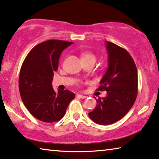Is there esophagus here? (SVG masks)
Here are the masks:
<instances>
[{
    "label": "esophagus",
    "mask_w": 159,
    "mask_h": 159,
    "mask_svg": "<svg viewBox=\"0 0 159 159\" xmlns=\"http://www.w3.org/2000/svg\"><path fill=\"white\" fill-rule=\"evenodd\" d=\"M77 98H82V99H84V98H87V96L83 95H80V94H77Z\"/></svg>",
    "instance_id": "obj_1"
}]
</instances>
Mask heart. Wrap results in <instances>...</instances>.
Returning a JSON list of instances; mask_svg holds the SVG:
<instances>
[{"label": "heart", "mask_w": 159, "mask_h": 159, "mask_svg": "<svg viewBox=\"0 0 159 159\" xmlns=\"http://www.w3.org/2000/svg\"><path fill=\"white\" fill-rule=\"evenodd\" d=\"M82 61H96V56L93 53L88 51L82 52L80 54Z\"/></svg>", "instance_id": "1"}]
</instances>
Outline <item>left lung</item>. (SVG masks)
<instances>
[{
  "mask_svg": "<svg viewBox=\"0 0 159 159\" xmlns=\"http://www.w3.org/2000/svg\"><path fill=\"white\" fill-rule=\"evenodd\" d=\"M108 68L100 80L98 90H106L89 112V118L100 125H110L123 118L134 104L138 93V72L133 59L125 49L106 41Z\"/></svg>",
  "mask_w": 159,
  "mask_h": 159,
  "instance_id": "8db88e82",
  "label": "left lung"
}]
</instances>
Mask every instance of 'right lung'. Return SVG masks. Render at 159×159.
<instances>
[{"instance_id":"obj_1","label":"right lung","mask_w":159,"mask_h":159,"mask_svg":"<svg viewBox=\"0 0 159 159\" xmlns=\"http://www.w3.org/2000/svg\"><path fill=\"white\" fill-rule=\"evenodd\" d=\"M73 42L51 39L39 43L27 55L18 80L22 101L32 116L46 123L63 118L75 93H56L52 87L54 72L58 70L61 52Z\"/></svg>"}]
</instances>
